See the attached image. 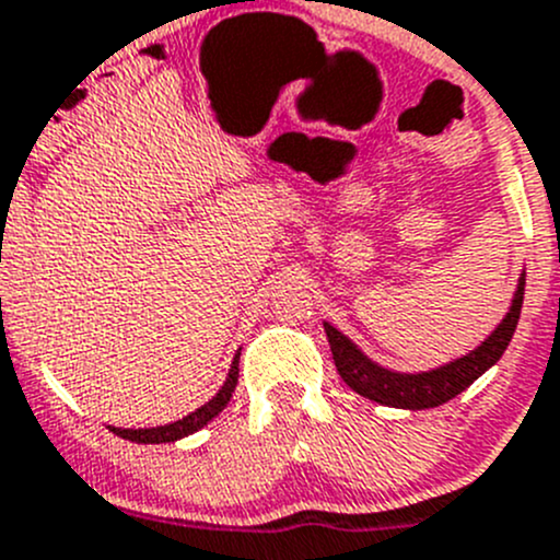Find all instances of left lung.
<instances>
[{"instance_id": "8db88e82", "label": "left lung", "mask_w": 560, "mask_h": 560, "mask_svg": "<svg viewBox=\"0 0 560 560\" xmlns=\"http://www.w3.org/2000/svg\"><path fill=\"white\" fill-rule=\"evenodd\" d=\"M523 293L525 275L520 278L517 291H514L512 299V307H509L506 318L498 324V329L492 331L476 351H470L468 357L455 359V362L444 364V368L439 370H430V373H392V370L370 362V359L364 357L346 335H340L335 326L324 324L337 373H340V378L346 381L357 395L381 402V406L411 408V411L444 406L452 397L460 395L463 389H468L485 370H490L492 364L503 357L514 329H517Z\"/></svg>"}]
</instances>
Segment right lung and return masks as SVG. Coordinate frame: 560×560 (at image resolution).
I'll return each mask as SVG.
<instances>
[{
    "instance_id": "1",
    "label": "right lung",
    "mask_w": 560,
    "mask_h": 560,
    "mask_svg": "<svg viewBox=\"0 0 560 560\" xmlns=\"http://www.w3.org/2000/svg\"><path fill=\"white\" fill-rule=\"evenodd\" d=\"M236 381H240V353L234 357V364H231L229 378H225L223 389H220L212 400L203 402L201 408H196V411L187 413L185 419H179V422L163 424V428H147V430H121V428H110V430H114L119 439L136 441V444H171V441H179V439H185V435L198 433L203 424L212 422V419L218 417L225 406H229L231 395H234V389H236Z\"/></svg>"
}]
</instances>
